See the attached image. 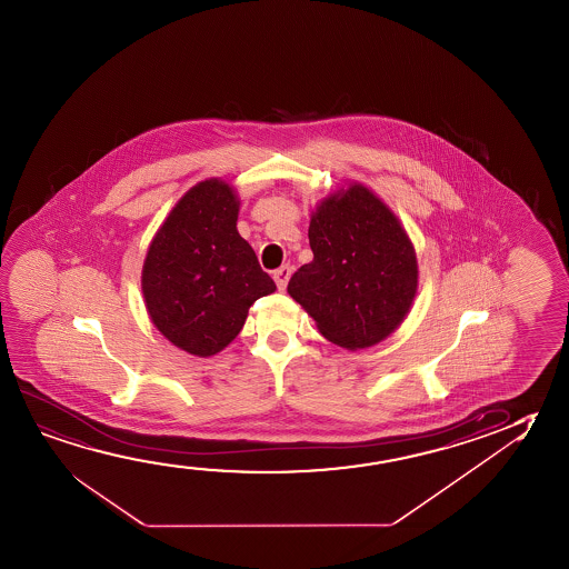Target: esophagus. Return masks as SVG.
Listing matches in <instances>:
<instances>
[{
  "label": "esophagus",
  "instance_id": "obj_1",
  "mask_svg": "<svg viewBox=\"0 0 569 569\" xmlns=\"http://www.w3.org/2000/svg\"><path fill=\"white\" fill-rule=\"evenodd\" d=\"M289 278H291V268H289V266H281V268L273 271V280H276L278 289H286Z\"/></svg>",
  "mask_w": 569,
  "mask_h": 569
}]
</instances>
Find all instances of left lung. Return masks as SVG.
I'll use <instances>...</instances> for the list:
<instances>
[{"mask_svg": "<svg viewBox=\"0 0 569 569\" xmlns=\"http://www.w3.org/2000/svg\"><path fill=\"white\" fill-rule=\"evenodd\" d=\"M313 262L288 293L316 319L327 341L367 349L402 323L418 289V262L392 210L362 184L332 194L309 224Z\"/></svg>", "mask_w": 569, "mask_h": 569, "instance_id": "1", "label": "left lung"}]
</instances>
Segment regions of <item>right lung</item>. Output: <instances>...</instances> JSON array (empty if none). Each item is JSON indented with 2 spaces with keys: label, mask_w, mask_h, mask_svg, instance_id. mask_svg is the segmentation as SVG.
Here are the masks:
<instances>
[{
  "label": "right lung",
  "mask_w": 569,
  "mask_h": 569,
  "mask_svg": "<svg viewBox=\"0 0 569 569\" xmlns=\"http://www.w3.org/2000/svg\"><path fill=\"white\" fill-rule=\"evenodd\" d=\"M238 204L220 179L194 184L159 228L141 271L151 321L194 357L234 341L253 301L276 291L238 234Z\"/></svg>",
  "instance_id": "obj_1"
}]
</instances>
